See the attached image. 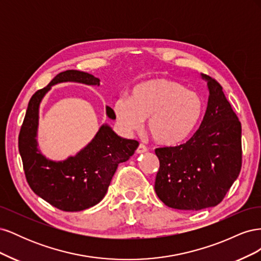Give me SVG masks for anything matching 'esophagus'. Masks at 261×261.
Wrapping results in <instances>:
<instances>
[{
    "instance_id": "esophagus-1",
    "label": "esophagus",
    "mask_w": 261,
    "mask_h": 261,
    "mask_svg": "<svg viewBox=\"0 0 261 261\" xmlns=\"http://www.w3.org/2000/svg\"><path fill=\"white\" fill-rule=\"evenodd\" d=\"M147 147L144 145V144H139V146L137 147V149H136V152L137 153H144V152H146L147 151Z\"/></svg>"
}]
</instances>
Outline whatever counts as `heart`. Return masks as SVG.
<instances>
[{"label": "heart", "mask_w": 261, "mask_h": 261, "mask_svg": "<svg viewBox=\"0 0 261 261\" xmlns=\"http://www.w3.org/2000/svg\"><path fill=\"white\" fill-rule=\"evenodd\" d=\"M113 110L125 132L138 129L148 117L147 128L156 144L175 146L185 141L199 124L203 102L199 94L167 77L136 85L129 99L117 98Z\"/></svg>", "instance_id": "b5f03b06"}]
</instances>
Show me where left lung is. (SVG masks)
Returning a JSON list of instances; mask_svg holds the SVG:
<instances>
[{
    "mask_svg": "<svg viewBox=\"0 0 261 261\" xmlns=\"http://www.w3.org/2000/svg\"><path fill=\"white\" fill-rule=\"evenodd\" d=\"M199 128L185 144L159 147L154 191L165 206L197 211L223 200L242 168V125L215 78Z\"/></svg>",
    "mask_w": 261,
    "mask_h": 261,
    "instance_id": "1",
    "label": "left lung"
}]
</instances>
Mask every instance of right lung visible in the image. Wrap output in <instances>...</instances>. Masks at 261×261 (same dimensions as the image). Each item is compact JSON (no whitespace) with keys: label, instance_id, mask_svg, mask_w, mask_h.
<instances>
[{"label":"right lung","instance_id":"right-lung-1","mask_svg":"<svg viewBox=\"0 0 261 261\" xmlns=\"http://www.w3.org/2000/svg\"><path fill=\"white\" fill-rule=\"evenodd\" d=\"M78 82L100 86V80L81 70L69 69L55 76L44 88L30 98L18 136V148L23 172L30 188L53 207L63 211H81L100 202L117 169L129 159L139 143L125 139L108 125L101 126L91 143L75 156L63 162L50 161L38 151L36 134L39 105L52 85ZM109 117L115 118L107 107Z\"/></svg>","mask_w":261,"mask_h":261}]
</instances>
